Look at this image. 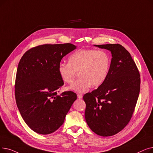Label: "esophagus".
<instances>
[{"label": "esophagus", "instance_id": "34e87169", "mask_svg": "<svg viewBox=\"0 0 153 153\" xmlns=\"http://www.w3.org/2000/svg\"><path fill=\"white\" fill-rule=\"evenodd\" d=\"M77 95V97L79 99H82V95L81 94H79V93H78Z\"/></svg>", "mask_w": 153, "mask_h": 153}]
</instances>
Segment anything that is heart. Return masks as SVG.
I'll return each mask as SVG.
<instances>
[{
  "label": "heart",
  "mask_w": 153,
  "mask_h": 153,
  "mask_svg": "<svg viewBox=\"0 0 153 153\" xmlns=\"http://www.w3.org/2000/svg\"><path fill=\"white\" fill-rule=\"evenodd\" d=\"M111 62L109 54L104 51L79 49L69 57V63L59 64L58 73L64 82L71 84L74 82L78 72L80 77L70 89L82 92L91 85L97 88L105 81L110 70Z\"/></svg>",
  "instance_id": "1"
}]
</instances>
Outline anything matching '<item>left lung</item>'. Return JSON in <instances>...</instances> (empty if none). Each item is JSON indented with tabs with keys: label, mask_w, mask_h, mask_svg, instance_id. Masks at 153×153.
<instances>
[{
	"label": "left lung",
	"mask_w": 153,
	"mask_h": 153,
	"mask_svg": "<svg viewBox=\"0 0 153 153\" xmlns=\"http://www.w3.org/2000/svg\"><path fill=\"white\" fill-rule=\"evenodd\" d=\"M94 45L110 51L112 58L105 81L83 96L85 118L96 134L111 136L123 130L131 120L140 91V74L130 53L123 45Z\"/></svg>",
	"instance_id": "obj_1"
}]
</instances>
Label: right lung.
Returning a JSON list of instances; mask_svg holds the SVG:
<instances>
[{"mask_svg": "<svg viewBox=\"0 0 153 153\" xmlns=\"http://www.w3.org/2000/svg\"><path fill=\"white\" fill-rule=\"evenodd\" d=\"M76 48L70 43L38 45L26 51L19 62L17 105L25 123L38 134H49L60 128L76 100L77 94L71 91L57 95L64 84L59 64Z\"/></svg>", "mask_w": 153, "mask_h": 153, "instance_id": "add662e5", "label": "right lung"}]
</instances>
